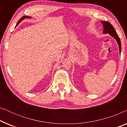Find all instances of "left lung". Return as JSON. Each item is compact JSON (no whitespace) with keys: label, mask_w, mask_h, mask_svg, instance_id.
Listing matches in <instances>:
<instances>
[{"label":"left lung","mask_w":127,"mask_h":127,"mask_svg":"<svg viewBox=\"0 0 127 127\" xmlns=\"http://www.w3.org/2000/svg\"><path fill=\"white\" fill-rule=\"evenodd\" d=\"M102 25L103 26V33L104 34H107L109 33L110 36H112L113 37H114L116 39V40L117 41V42L119 44V51L120 54L121 53V41L120 39L117 34V32L115 29H114V27L112 25V24L109 23V22L107 21H101Z\"/></svg>","instance_id":"8db88e82"}]
</instances>
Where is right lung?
<instances>
[{
	"label": "right lung",
	"instance_id": "right-lung-1",
	"mask_svg": "<svg viewBox=\"0 0 127 127\" xmlns=\"http://www.w3.org/2000/svg\"><path fill=\"white\" fill-rule=\"evenodd\" d=\"M31 18V17H29V16H24V17H22V18H21V19H20V20L18 21V22H17V25H16V26H17V25H18V24H20V22H21L22 20H24V19H25V18Z\"/></svg>",
	"mask_w": 127,
	"mask_h": 127
}]
</instances>
